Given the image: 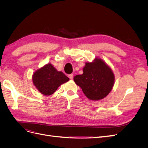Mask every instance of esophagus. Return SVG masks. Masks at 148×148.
Listing matches in <instances>:
<instances>
[{"label": "esophagus", "mask_w": 148, "mask_h": 148, "mask_svg": "<svg viewBox=\"0 0 148 148\" xmlns=\"http://www.w3.org/2000/svg\"><path fill=\"white\" fill-rule=\"evenodd\" d=\"M68 77H69V78L70 79H72L73 78V74H70V75H68Z\"/></svg>", "instance_id": "1"}]
</instances>
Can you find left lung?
I'll return each instance as SVG.
<instances>
[{"label":"left lung","mask_w":148,"mask_h":148,"mask_svg":"<svg viewBox=\"0 0 148 148\" xmlns=\"http://www.w3.org/2000/svg\"><path fill=\"white\" fill-rule=\"evenodd\" d=\"M73 79L88 99L98 101L110 92L115 77L112 71L104 61L96 59L91 63H86L83 73L76 75Z\"/></svg>","instance_id":"obj_1"}]
</instances>
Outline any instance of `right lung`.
<instances>
[{"label": "right lung", "instance_id": "add662e5", "mask_svg": "<svg viewBox=\"0 0 148 148\" xmlns=\"http://www.w3.org/2000/svg\"><path fill=\"white\" fill-rule=\"evenodd\" d=\"M69 78L62 72L58 71L51 64L36 71L33 75V82L38 91L45 96L51 95L62 84Z\"/></svg>", "mask_w": 148, "mask_h": 148}]
</instances>
